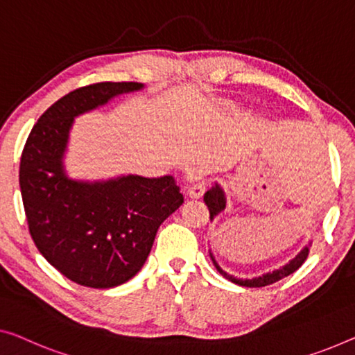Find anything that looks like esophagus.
<instances>
[{"mask_svg": "<svg viewBox=\"0 0 355 355\" xmlns=\"http://www.w3.org/2000/svg\"><path fill=\"white\" fill-rule=\"evenodd\" d=\"M204 193H205V183L204 182L193 183L191 187H188V196H189V198H193V199L202 198Z\"/></svg>", "mask_w": 355, "mask_h": 355, "instance_id": "esophagus-1", "label": "esophagus"}]
</instances>
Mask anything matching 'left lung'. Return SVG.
Masks as SVG:
<instances>
[{
  "instance_id": "obj_1",
  "label": "left lung",
  "mask_w": 355,
  "mask_h": 355,
  "mask_svg": "<svg viewBox=\"0 0 355 355\" xmlns=\"http://www.w3.org/2000/svg\"><path fill=\"white\" fill-rule=\"evenodd\" d=\"M204 200H205V204H207V207L210 210V221H214L216 215H220L221 211H225L226 205H228V199H226L225 189L221 188V184L218 182H215L214 187H211L209 191L204 194ZM311 245H313V241H309L308 245H304L303 248H301V252L296 253V257L292 258V260H290L287 264L272 269V271L264 272V274H261V276H255V277H250V279H247V277L242 279V277L232 276V274L226 272L225 269L221 268L218 263H216L214 253H211L210 248H209V253H210L211 261H214V264H215V268L218 269V272L223 277L231 280L232 284L242 285V287H266V285H271L274 282H277V280L287 277V276H290V274H293L296 269H300L301 264L306 261V258H308V255H309Z\"/></svg>"
}]
</instances>
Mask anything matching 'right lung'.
<instances>
[{
	"mask_svg": "<svg viewBox=\"0 0 355 355\" xmlns=\"http://www.w3.org/2000/svg\"><path fill=\"white\" fill-rule=\"evenodd\" d=\"M141 89V83H98L67 94L42 113L20 159L30 234L57 271L84 287L111 288L134 277L164 220L183 204L172 175L81 180L67 171L75 119Z\"/></svg>",
	"mask_w": 355,
	"mask_h": 355,
	"instance_id": "1",
	"label": "right lung"
}]
</instances>
